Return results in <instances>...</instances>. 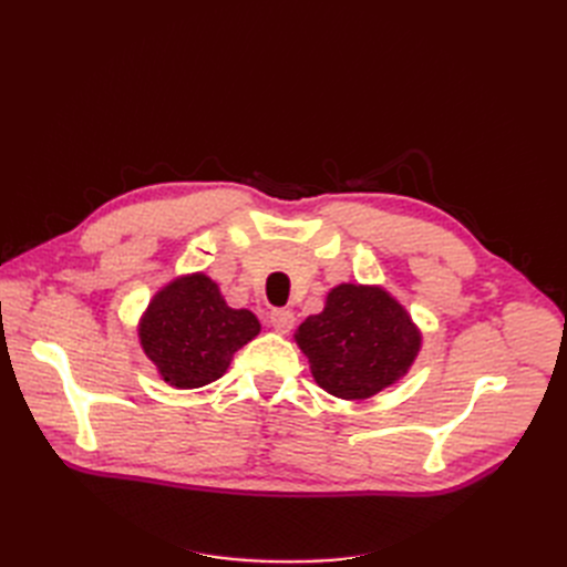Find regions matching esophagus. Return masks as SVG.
Instances as JSON below:
<instances>
[{"label": "esophagus", "instance_id": "obj_1", "mask_svg": "<svg viewBox=\"0 0 567 567\" xmlns=\"http://www.w3.org/2000/svg\"><path fill=\"white\" fill-rule=\"evenodd\" d=\"M269 323H271L274 331L284 336V333H288L290 329H293L296 317H293V312H290V310H274L269 315Z\"/></svg>", "mask_w": 567, "mask_h": 567}]
</instances>
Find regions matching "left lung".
<instances>
[{
  "mask_svg": "<svg viewBox=\"0 0 567 567\" xmlns=\"http://www.w3.org/2000/svg\"><path fill=\"white\" fill-rule=\"evenodd\" d=\"M293 338L317 385L340 400H369L404 379L423 340L398 298L364 284L331 288Z\"/></svg>",
  "mask_w": 567,
  "mask_h": 567,
  "instance_id": "8db88e82",
  "label": "left lung"
}]
</instances>
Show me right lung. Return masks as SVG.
Segmentation results:
<instances>
[{
    "instance_id": "add662e5",
    "label": "right lung",
    "mask_w": 567,
    "mask_h": 567,
    "mask_svg": "<svg viewBox=\"0 0 567 567\" xmlns=\"http://www.w3.org/2000/svg\"><path fill=\"white\" fill-rule=\"evenodd\" d=\"M257 333V317L229 307L219 286L203 271L165 284L140 319L144 354L161 379L179 390L203 388L225 375L236 350Z\"/></svg>"
}]
</instances>
